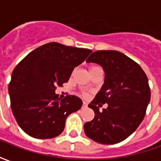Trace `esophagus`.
I'll use <instances>...</instances> for the list:
<instances>
[{"mask_svg": "<svg viewBox=\"0 0 161 161\" xmlns=\"http://www.w3.org/2000/svg\"><path fill=\"white\" fill-rule=\"evenodd\" d=\"M88 107V104L86 103H84H84H83V106H82V108H86Z\"/></svg>", "mask_w": 161, "mask_h": 161, "instance_id": "esophagus-1", "label": "esophagus"}]
</instances>
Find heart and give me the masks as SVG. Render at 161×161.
Segmentation results:
<instances>
[{"mask_svg": "<svg viewBox=\"0 0 161 161\" xmlns=\"http://www.w3.org/2000/svg\"><path fill=\"white\" fill-rule=\"evenodd\" d=\"M98 68H100V67H98V66H92V67H91V69H90V71H91V70H96V69H98ZM84 97H86V96H87V94H84Z\"/></svg>", "mask_w": 161, "mask_h": 161, "instance_id": "obj_1", "label": "heart"}]
</instances>
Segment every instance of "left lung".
<instances>
[{"label": "left lung", "instance_id": "1", "mask_svg": "<svg viewBox=\"0 0 161 161\" xmlns=\"http://www.w3.org/2000/svg\"><path fill=\"white\" fill-rule=\"evenodd\" d=\"M104 70V82L88 105L95 117L84 126L87 137L110 145L131 135L142 123L151 93L148 79L138 64L117 51H97L86 60ZM107 103L101 112L98 107Z\"/></svg>", "mask_w": 161, "mask_h": 161}]
</instances>
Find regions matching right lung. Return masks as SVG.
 <instances>
[{
    "label": "right lung",
    "instance_id": "1",
    "mask_svg": "<svg viewBox=\"0 0 161 161\" xmlns=\"http://www.w3.org/2000/svg\"><path fill=\"white\" fill-rule=\"evenodd\" d=\"M91 53L51 42L33 50L16 65L8 93L14 116L26 134L52 139L63 132L68 115L79 110L83 102L76 96L60 100L56 87L67 83L74 68Z\"/></svg>",
    "mask_w": 161,
    "mask_h": 161
}]
</instances>
